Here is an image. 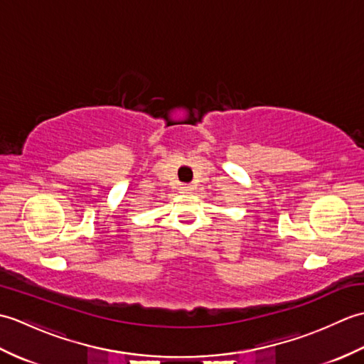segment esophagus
Here are the masks:
<instances>
[{
	"label": "esophagus",
	"mask_w": 364,
	"mask_h": 364,
	"mask_svg": "<svg viewBox=\"0 0 364 364\" xmlns=\"http://www.w3.org/2000/svg\"><path fill=\"white\" fill-rule=\"evenodd\" d=\"M192 191H194V186H191V184H181L180 186L181 194H191Z\"/></svg>",
	"instance_id": "1"
}]
</instances>
